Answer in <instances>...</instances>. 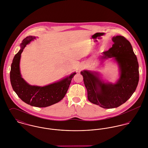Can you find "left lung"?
<instances>
[{
	"instance_id": "1",
	"label": "left lung",
	"mask_w": 148,
	"mask_h": 148,
	"mask_svg": "<svg viewBox=\"0 0 148 148\" xmlns=\"http://www.w3.org/2000/svg\"><path fill=\"white\" fill-rule=\"evenodd\" d=\"M112 41V47L103 52L101 58H114L118 63L120 77L116 83H104L97 73L81 72L88 100L104 108H116L127 101L135 91L139 81L138 63L131 43L121 36L114 37Z\"/></svg>"
}]
</instances>
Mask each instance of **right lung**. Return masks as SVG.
Masks as SVG:
<instances>
[{"mask_svg": "<svg viewBox=\"0 0 148 148\" xmlns=\"http://www.w3.org/2000/svg\"><path fill=\"white\" fill-rule=\"evenodd\" d=\"M36 37L29 36L21 44V49L15 56L10 71V81L17 96L27 104L37 107H46L59 102L66 95L72 78L76 73L65 78L49 85L40 87L29 85L21 77L20 71L21 54L26 45Z\"/></svg>", "mask_w": 148, "mask_h": 148, "instance_id": "right-lung-1", "label": "right lung"}]
</instances>
